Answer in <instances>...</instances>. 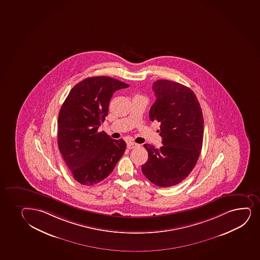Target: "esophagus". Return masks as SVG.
<instances>
[{
    "mask_svg": "<svg viewBox=\"0 0 260 260\" xmlns=\"http://www.w3.org/2000/svg\"><path fill=\"white\" fill-rule=\"evenodd\" d=\"M138 147H140V145L137 144V143H133V142H129V143H128V144H127V148L129 149H136V148H138Z\"/></svg>",
    "mask_w": 260,
    "mask_h": 260,
    "instance_id": "1",
    "label": "esophagus"
}]
</instances>
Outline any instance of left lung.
<instances>
[{"label": "left lung", "instance_id": "left-lung-1", "mask_svg": "<svg viewBox=\"0 0 260 260\" xmlns=\"http://www.w3.org/2000/svg\"><path fill=\"white\" fill-rule=\"evenodd\" d=\"M155 101L149 118L160 123L162 146L144 144L149 154L142 171L158 187L175 186L196 166L203 143L204 121L197 96L177 82L159 79L153 84Z\"/></svg>", "mask_w": 260, "mask_h": 260}]
</instances>
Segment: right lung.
<instances>
[{"label":"right lung","mask_w":260,"mask_h":260,"mask_svg":"<svg viewBox=\"0 0 260 260\" xmlns=\"http://www.w3.org/2000/svg\"><path fill=\"white\" fill-rule=\"evenodd\" d=\"M128 87L117 79L90 77L74 85L58 114V146L73 178L92 186L106 178L125 151L123 139L98 132L116 90Z\"/></svg>","instance_id":"add662e5"}]
</instances>
